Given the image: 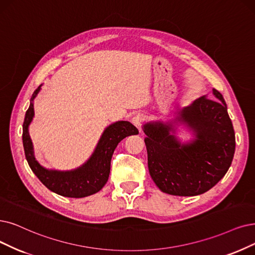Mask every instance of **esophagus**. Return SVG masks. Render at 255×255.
Listing matches in <instances>:
<instances>
[{"label": "esophagus", "instance_id": "obj_1", "mask_svg": "<svg viewBox=\"0 0 255 255\" xmlns=\"http://www.w3.org/2000/svg\"><path fill=\"white\" fill-rule=\"evenodd\" d=\"M143 120H144V115L142 114V113H137V114L134 115L133 118H131V122H133V124L137 128H139L141 126V124H142V122H143Z\"/></svg>", "mask_w": 255, "mask_h": 255}]
</instances>
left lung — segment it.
Masks as SVG:
<instances>
[{
    "label": "left lung",
    "instance_id": "left-lung-1",
    "mask_svg": "<svg viewBox=\"0 0 255 255\" xmlns=\"http://www.w3.org/2000/svg\"><path fill=\"white\" fill-rule=\"evenodd\" d=\"M202 96L179 112L178 120L196 133L192 143L182 145L169 134L171 125L143 126L149 175L161 191L190 197L215 186L229 169L236 150V134L223 95Z\"/></svg>",
    "mask_w": 255,
    "mask_h": 255
}]
</instances>
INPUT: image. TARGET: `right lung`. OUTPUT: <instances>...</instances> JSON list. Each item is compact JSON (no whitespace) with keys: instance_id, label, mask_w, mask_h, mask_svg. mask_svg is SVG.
Returning <instances> with one entry per match:
<instances>
[{"instance_id":"1","label":"right lung","mask_w":255,"mask_h":255,"mask_svg":"<svg viewBox=\"0 0 255 255\" xmlns=\"http://www.w3.org/2000/svg\"><path fill=\"white\" fill-rule=\"evenodd\" d=\"M39 90L40 86L32 94L31 103L26 112L23 124V145L30 168L48 189L59 196L84 198L98 192L105 186L109 179L111 159L116 146L126 137L138 135L139 131L137 128L128 121L115 122L105 129L92 157L83 166L71 171L48 170L35 161L32 142L28 133V127L34 115L32 100L35 98Z\"/></svg>"}]
</instances>
